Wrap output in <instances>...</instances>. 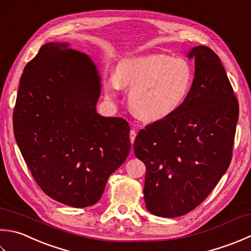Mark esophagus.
I'll list each match as a JSON object with an SVG mask.
<instances>
[{
  "mask_svg": "<svg viewBox=\"0 0 251 251\" xmlns=\"http://www.w3.org/2000/svg\"><path fill=\"white\" fill-rule=\"evenodd\" d=\"M129 138H130V142L131 144H134L135 138H136V131L134 129H131L129 132Z\"/></svg>",
  "mask_w": 251,
  "mask_h": 251,
  "instance_id": "esophagus-1",
  "label": "esophagus"
}]
</instances>
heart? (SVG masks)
Segmentation results:
<instances>
[{"label": "heart", "instance_id": "obj_1", "mask_svg": "<svg viewBox=\"0 0 251 251\" xmlns=\"http://www.w3.org/2000/svg\"><path fill=\"white\" fill-rule=\"evenodd\" d=\"M190 64L165 54L125 58L116 66L115 76L104 81L107 97L114 99L121 86L129 88L128 104L138 119L164 120L177 111L193 86Z\"/></svg>", "mask_w": 251, "mask_h": 251}]
</instances>
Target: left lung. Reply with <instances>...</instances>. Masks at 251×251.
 Masks as SVG:
<instances>
[{
  "mask_svg": "<svg viewBox=\"0 0 251 251\" xmlns=\"http://www.w3.org/2000/svg\"><path fill=\"white\" fill-rule=\"evenodd\" d=\"M193 86L179 109L140 129L135 155L146 165L147 209L177 218L202 202L227 171L239 106L219 56L210 48L191 49Z\"/></svg>",
  "mask_w": 251,
  "mask_h": 251,
  "instance_id": "1",
  "label": "left lung"
}]
</instances>
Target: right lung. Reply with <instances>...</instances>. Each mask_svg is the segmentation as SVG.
<instances>
[{
    "label": "right lung",
    "instance_id": "add662e5",
    "mask_svg": "<svg viewBox=\"0 0 251 251\" xmlns=\"http://www.w3.org/2000/svg\"><path fill=\"white\" fill-rule=\"evenodd\" d=\"M101 76L68 43L44 44L25 67L14 135L32 177L49 197L74 208L97 203L130 150L129 125L97 113Z\"/></svg>",
    "mask_w": 251,
    "mask_h": 251
}]
</instances>
